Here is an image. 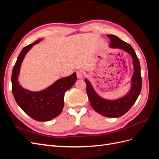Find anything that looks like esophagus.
<instances>
[{
    "label": "esophagus",
    "mask_w": 159,
    "mask_h": 159,
    "mask_svg": "<svg viewBox=\"0 0 159 159\" xmlns=\"http://www.w3.org/2000/svg\"><path fill=\"white\" fill-rule=\"evenodd\" d=\"M76 74H77V77H78V78H79V79L82 78L83 77H84L83 71H80V70L77 71H76Z\"/></svg>",
    "instance_id": "obj_1"
}]
</instances>
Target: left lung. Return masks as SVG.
I'll return each instance as SVG.
<instances>
[{
    "label": "left lung",
    "instance_id": "8db88e82",
    "mask_svg": "<svg viewBox=\"0 0 159 159\" xmlns=\"http://www.w3.org/2000/svg\"><path fill=\"white\" fill-rule=\"evenodd\" d=\"M107 36L110 39V48L122 50L131 56L134 71L131 79V88L127 94L121 98L115 99H106L97 93L87 78L85 79V82L90 104L95 111L105 117L117 118L128 111L135 103L141 93L142 87L141 66L136 53L131 45L115 35L109 34Z\"/></svg>",
    "mask_w": 159,
    "mask_h": 159
}]
</instances>
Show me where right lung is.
<instances>
[{
	"instance_id": "1",
	"label": "right lung",
	"mask_w": 159,
	"mask_h": 159,
	"mask_svg": "<svg viewBox=\"0 0 159 159\" xmlns=\"http://www.w3.org/2000/svg\"><path fill=\"white\" fill-rule=\"evenodd\" d=\"M40 38L24 48L18 55L12 73V90L16 102L28 115L38 121H48L61 113L64 105V93L75 84L74 72L70 76L56 80L47 88L32 91L22 88L18 81L21 64L25 56L33 46L42 40Z\"/></svg>"
}]
</instances>
